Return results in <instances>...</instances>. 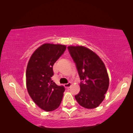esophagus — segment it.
<instances>
[{
  "label": "esophagus",
  "mask_w": 133,
  "mask_h": 133,
  "mask_svg": "<svg viewBox=\"0 0 133 133\" xmlns=\"http://www.w3.org/2000/svg\"><path fill=\"white\" fill-rule=\"evenodd\" d=\"M71 83L70 82H69L68 83L64 84V87H66V88H67V89H69V88H70V87L71 86Z\"/></svg>",
  "instance_id": "obj_1"
}]
</instances>
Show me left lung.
I'll return each instance as SVG.
<instances>
[{"mask_svg": "<svg viewBox=\"0 0 133 133\" xmlns=\"http://www.w3.org/2000/svg\"><path fill=\"white\" fill-rule=\"evenodd\" d=\"M71 57L75 63L80 82V91L75 98L86 109L98 107L105 98L109 88V78L101 58L84 46H69Z\"/></svg>", "mask_w": 133, "mask_h": 133, "instance_id": "left-lung-1", "label": "left lung"}]
</instances>
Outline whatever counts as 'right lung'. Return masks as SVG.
Masks as SVG:
<instances>
[{"instance_id": "right-lung-1", "label": "right lung", "mask_w": 133, "mask_h": 133, "mask_svg": "<svg viewBox=\"0 0 133 133\" xmlns=\"http://www.w3.org/2000/svg\"><path fill=\"white\" fill-rule=\"evenodd\" d=\"M66 46L46 43L35 51L26 69V86L30 97L40 109L51 111L59 107L65 90L51 80L53 66Z\"/></svg>"}]
</instances>
